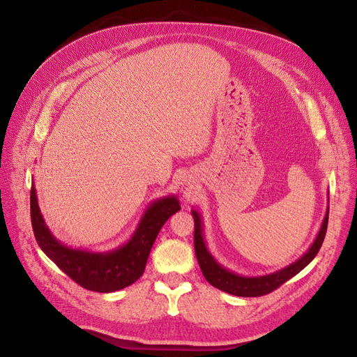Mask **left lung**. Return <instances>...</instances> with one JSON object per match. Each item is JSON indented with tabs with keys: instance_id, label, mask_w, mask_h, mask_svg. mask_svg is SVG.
<instances>
[{
	"instance_id": "8db88e82",
	"label": "left lung",
	"mask_w": 357,
	"mask_h": 357,
	"mask_svg": "<svg viewBox=\"0 0 357 357\" xmlns=\"http://www.w3.org/2000/svg\"><path fill=\"white\" fill-rule=\"evenodd\" d=\"M192 217H194V226H195V230H194L195 255H197L199 268L202 271V275L205 279H207V282L218 288L220 291H224L236 296H261L285 284L288 279L301 272L317 256L326 237L327 224H328V208L326 211L321 229L318 231L311 248L289 266L264 276H241L226 268H222L214 259V256L208 252L207 246H205L201 215L198 214V211L192 210Z\"/></svg>"
}]
</instances>
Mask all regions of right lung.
I'll return each instance as SVG.
<instances>
[{"instance_id":"add662e5","label":"right lung","mask_w":357,"mask_h":357,"mask_svg":"<svg viewBox=\"0 0 357 357\" xmlns=\"http://www.w3.org/2000/svg\"><path fill=\"white\" fill-rule=\"evenodd\" d=\"M179 210L181 205L175 195L153 201L126 245L111 252L93 253L62 245L46 226L37 204L34 185H31L30 191V215L37 245L56 266L78 285L104 294L135 284L143 275L150 249L162 226Z\"/></svg>"}]
</instances>
